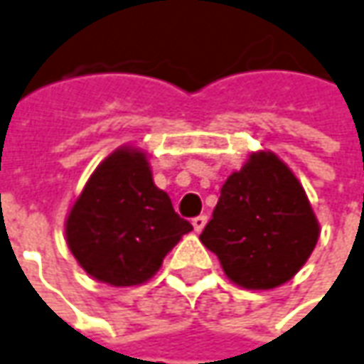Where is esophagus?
Here are the masks:
<instances>
[{
    "label": "esophagus",
    "instance_id": "obj_1",
    "mask_svg": "<svg viewBox=\"0 0 364 364\" xmlns=\"http://www.w3.org/2000/svg\"><path fill=\"white\" fill-rule=\"evenodd\" d=\"M205 225H207V217H205V215H199V217L193 218V228H195L197 232H200V230L205 228Z\"/></svg>",
    "mask_w": 364,
    "mask_h": 364
}]
</instances>
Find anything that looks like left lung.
<instances>
[{"mask_svg":"<svg viewBox=\"0 0 364 364\" xmlns=\"http://www.w3.org/2000/svg\"><path fill=\"white\" fill-rule=\"evenodd\" d=\"M319 223L301 183L272 151H256L228 175L200 242L226 278L246 289H272L301 270Z\"/></svg>","mask_w":364,"mask_h":364,"instance_id":"8db88e82","label":"left lung"}]
</instances>
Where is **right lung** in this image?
I'll list each match as a JSON object with an SVG mask.
<instances>
[{
  "instance_id": "right-lung-1",
  "label": "right lung",
  "mask_w": 364,
  "mask_h": 364,
  "mask_svg": "<svg viewBox=\"0 0 364 364\" xmlns=\"http://www.w3.org/2000/svg\"><path fill=\"white\" fill-rule=\"evenodd\" d=\"M191 230L169 195L156 187L146 154L132 146L118 147L94 169L65 223L80 268L116 288L154 278Z\"/></svg>"
}]
</instances>
